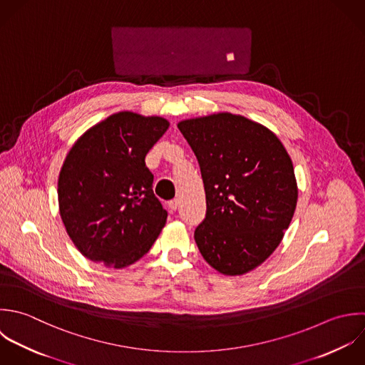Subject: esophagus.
Segmentation results:
<instances>
[{
	"label": "esophagus",
	"instance_id": "34e87169",
	"mask_svg": "<svg viewBox=\"0 0 365 365\" xmlns=\"http://www.w3.org/2000/svg\"><path fill=\"white\" fill-rule=\"evenodd\" d=\"M168 206H169V209H170L172 212H176V210H178V207H179V200H178V199L170 200V202L168 203Z\"/></svg>",
	"mask_w": 365,
	"mask_h": 365
}]
</instances>
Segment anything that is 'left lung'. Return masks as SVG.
<instances>
[{"label":"left lung","mask_w":365,"mask_h":365,"mask_svg":"<svg viewBox=\"0 0 365 365\" xmlns=\"http://www.w3.org/2000/svg\"><path fill=\"white\" fill-rule=\"evenodd\" d=\"M206 193V216L195 230L203 259L227 276L262 264L280 245L297 203L292 159L267 128L240 115L183 120Z\"/></svg>","instance_id":"1"}]
</instances>
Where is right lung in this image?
I'll return each instance as SVG.
<instances>
[{
  "instance_id": "add662e5",
  "label": "right lung",
  "mask_w": 365,
  "mask_h": 365,
  "mask_svg": "<svg viewBox=\"0 0 365 365\" xmlns=\"http://www.w3.org/2000/svg\"><path fill=\"white\" fill-rule=\"evenodd\" d=\"M168 128L159 116L119 112L85 132L66 155L58 179L59 213L89 260L120 269L158 239L168 213L153 195L145 156Z\"/></svg>"
}]
</instances>
